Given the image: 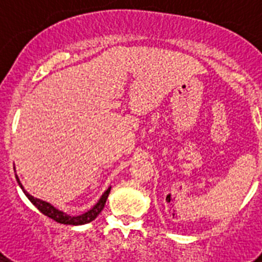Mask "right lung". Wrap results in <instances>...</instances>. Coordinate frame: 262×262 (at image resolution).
Wrapping results in <instances>:
<instances>
[{
	"instance_id": "add662e5",
	"label": "right lung",
	"mask_w": 262,
	"mask_h": 262,
	"mask_svg": "<svg viewBox=\"0 0 262 262\" xmlns=\"http://www.w3.org/2000/svg\"><path fill=\"white\" fill-rule=\"evenodd\" d=\"M14 169H15V166H14ZM15 178H17L18 185L20 186V189H22V191L25 193V195L29 198L30 202L35 206L36 209H38L41 214H45L46 216L51 217V219H53V221L57 222V223L68 224V226H81V224H86V223H90V222H93L94 219L98 216L99 212L102 211L103 207H105L106 200H107L108 193H110V190H111V186H108L107 189H106L105 193L101 195V198L98 200V202H97L96 205L92 207V209L88 210L86 212H84V214H81V215H71V214H67V212L61 211V210L56 209V207L51 205L50 202H46V201H41V200H39V198L32 196L31 194L27 193V191L25 190V187H23L22 182L19 181V178H18L17 174H15Z\"/></svg>"
}]
</instances>
